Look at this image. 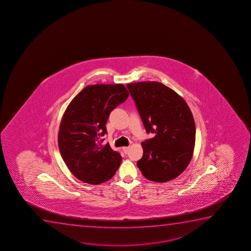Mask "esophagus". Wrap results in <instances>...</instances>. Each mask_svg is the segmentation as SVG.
<instances>
[{"label": "esophagus", "mask_w": 251, "mask_h": 251, "mask_svg": "<svg viewBox=\"0 0 251 251\" xmlns=\"http://www.w3.org/2000/svg\"><path fill=\"white\" fill-rule=\"evenodd\" d=\"M130 147L128 146V147H124L123 148V151H124V153H127L128 151H129Z\"/></svg>", "instance_id": "esophagus-1"}]
</instances>
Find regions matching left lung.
Wrapping results in <instances>:
<instances>
[{"label":"left lung","mask_w":251,"mask_h":251,"mask_svg":"<svg viewBox=\"0 0 251 251\" xmlns=\"http://www.w3.org/2000/svg\"><path fill=\"white\" fill-rule=\"evenodd\" d=\"M147 133L143 157L137 162L145 178L165 182L188 166L194 151L196 126L188 105L180 95L157 81L127 84Z\"/></svg>","instance_id":"8db88e82"}]
</instances>
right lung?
Masks as SVG:
<instances>
[{
  "label": "right lung",
  "mask_w": 251,
  "mask_h": 251,
  "mask_svg": "<svg viewBox=\"0 0 251 251\" xmlns=\"http://www.w3.org/2000/svg\"><path fill=\"white\" fill-rule=\"evenodd\" d=\"M123 84L87 86L71 100L58 133L59 152L77 179L98 185L110 180L121 164L120 153L101 144L110 113L128 98Z\"/></svg>",
  "instance_id": "1"
}]
</instances>
